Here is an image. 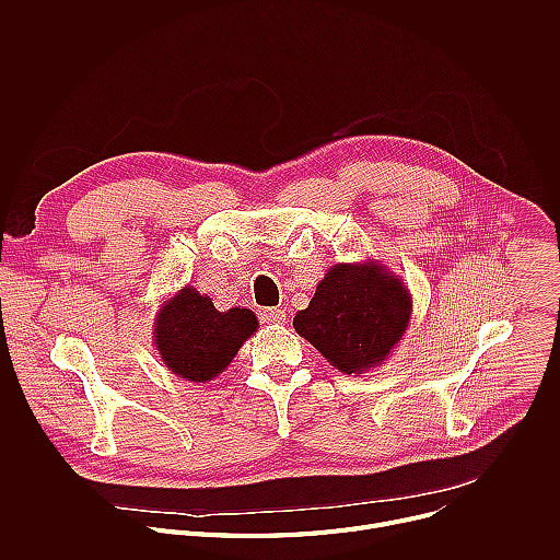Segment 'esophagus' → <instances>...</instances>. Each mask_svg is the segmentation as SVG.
Returning <instances> with one entry per match:
<instances>
[{"mask_svg": "<svg viewBox=\"0 0 560 560\" xmlns=\"http://www.w3.org/2000/svg\"><path fill=\"white\" fill-rule=\"evenodd\" d=\"M261 322L264 324H285V312L279 307H266V310H261Z\"/></svg>", "mask_w": 560, "mask_h": 560, "instance_id": "obj_1", "label": "esophagus"}]
</instances>
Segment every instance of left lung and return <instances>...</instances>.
<instances>
[{"mask_svg":"<svg viewBox=\"0 0 560 560\" xmlns=\"http://www.w3.org/2000/svg\"><path fill=\"white\" fill-rule=\"evenodd\" d=\"M410 318L408 285L376 259H365L332 266L292 326L339 372L363 374L394 352Z\"/></svg>","mask_w":560,"mask_h":560,"instance_id":"8db88e82","label":"left lung"}]
</instances>
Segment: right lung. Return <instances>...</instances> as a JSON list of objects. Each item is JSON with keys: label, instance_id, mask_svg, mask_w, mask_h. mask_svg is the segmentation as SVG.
Masks as SVG:
<instances>
[{"label": "right lung", "instance_id": "obj_1", "mask_svg": "<svg viewBox=\"0 0 560 560\" xmlns=\"http://www.w3.org/2000/svg\"><path fill=\"white\" fill-rule=\"evenodd\" d=\"M259 322L248 307L219 312L210 296L186 285L159 305L154 316V348L166 368L192 383L219 376L255 332Z\"/></svg>", "mask_w": 560, "mask_h": 560}]
</instances>
